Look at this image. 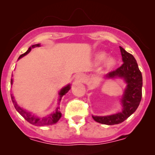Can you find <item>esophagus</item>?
<instances>
[{
  "label": "esophagus",
  "mask_w": 155,
  "mask_h": 155,
  "mask_svg": "<svg viewBox=\"0 0 155 155\" xmlns=\"http://www.w3.org/2000/svg\"><path fill=\"white\" fill-rule=\"evenodd\" d=\"M76 80L77 81V82H83L86 80V76L84 74H79L76 76Z\"/></svg>",
  "instance_id": "34e87169"
}]
</instances>
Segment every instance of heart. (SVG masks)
<instances>
[{
    "instance_id": "obj_1",
    "label": "heart",
    "mask_w": 155,
    "mask_h": 155,
    "mask_svg": "<svg viewBox=\"0 0 155 155\" xmlns=\"http://www.w3.org/2000/svg\"><path fill=\"white\" fill-rule=\"evenodd\" d=\"M107 53L104 51H98L96 54H95L94 60L97 63H101L104 61H105V59L107 58ZM116 64V61L114 58L109 57L108 58L107 60L105 61V66L107 68H111L112 67L115 66V64Z\"/></svg>"
}]
</instances>
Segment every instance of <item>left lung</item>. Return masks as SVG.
<instances>
[{"label": "left lung", "instance_id": "obj_1", "mask_svg": "<svg viewBox=\"0 0 155 155\" xmlns=\"http://www.w3.org/2000/svg\"><path fill=\"white\" fill-rule=\"evenodd\" d=\"M122 56L123 64L114 71L107 73L106 79H121L126 83V87L121 96V112L105 116L92 115L95 121L107 125L118 124L125 121L138 108L142 99L143 76L134 56L119 46Z\"/></svg>", "mask_w": 155, "mask_h": 155}]
</instances>
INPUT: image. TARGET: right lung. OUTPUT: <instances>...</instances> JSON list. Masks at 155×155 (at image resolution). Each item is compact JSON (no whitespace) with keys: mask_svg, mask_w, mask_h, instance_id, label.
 <instances>
[{"mask_svg":"<svg viewBox=\"0 0 155 155\" xmlns=\"http://www.w3.org/2000/svg\"><path fill=\"white\" fill-rule=\"evenodd\" d=\"M40 44H35L33 45V46H30L28 49V51L26 52H25L24 54H21L18 58V60H19L20 58H21L22 57H24L25 55L28 54V53L31 51V48H35V47H40ZM13 83V79H11V84ZM70 84H68V85L64 86V87H62L61 89V91H59V98H58V105L61 102V100L62 97L64 96V94H66L67 93L70 91ZM11 99H12V104H13L14 107L15 109H16L17 112L25 118L27 121H28L30 124H33V125L35 126H46V125H51V124H54L55 123H57L58 121V120L60 119L61 117V112L59 111V107L58 106L57 108H56L55 110L53 112L50 113L49 115H47V116L45 117H39L35 115L34 114H33L32 112H29V111L26 110V109H23L22 107H20L18 104H17L16 101H15V97L12 94H11Z\"/></svg>","mask_w":155,"mask_h":155,"instance_id":"obj_1","label":"right lung"}]
</instances>
